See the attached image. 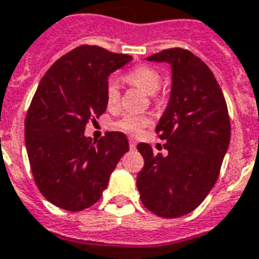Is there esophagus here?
I'll return each instance as SVG.
<instances>
[{"instance_id": "obj_1", "label": "esophagus", "mask_w": 259, "mask_h": 259, "mask_svg": "<svg viewBox=\"0 0 259 259\" xmlns=\"http://www.w3.org/2000/svg\"><path fill=\"white\" fill-rule=\"evenodd\" d=\"M129 146H130V148H132V150H134V148L137 147V141H136V139L130 138L129 139Z\"/></svg>"}]
</instances>
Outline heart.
I'll return each instance as SVG.
<instances>
[{
    "label": "heart",
    "mask_w": 259,
    "mask_h": 259,
    "mask_svg": "<svg viewBox=\"0 0 259 259\" xmlns=\"http://www.w3.org/2000/svg\"><path fill=\"white\" fill-rule=\"evenodd\" d=\"M123 79L129 82L133 86H137L142 89L143 91L147 92L148 95H154L156 94L161 87V74L151 66L147 65H141L130 71H127L123 76ZM120 86L114 78H109L105 86V100L109 108H116L120 104ZM151 123V118L142 114H125L118 120L117 126L120 127L123 132L129 133V134H138L142 132L143 127Z\"/></svg>",
    "instance_id": "b5f03b06"
}]
</instances>
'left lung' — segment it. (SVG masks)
Segmentation results:
<instances>
[{
    "label": "left lung",
    "mask_w": 259,
    "mask_h": 259,
    "mask_svg": "<svg viewBox=\"0 0 259 259\" xmlns=\"http://www.w3.org/2000/svg\"><path fill=\"white\" fill-rule=\"evenodd\" d=\"M168 62L172 90L156 133L167 139V155L154 154L139 143L145 165L137 188L145 207L161 218H179L203 202L219 177L231 139L228 108L210 67L183 48H170L147 57Z\"/></svg>",
    "instance_id": "8db88e82"
}]
</instances>
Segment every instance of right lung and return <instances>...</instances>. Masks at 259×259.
<instances>
[{
  "label": "right lung",
  "instance_id": "obj_1",
  "mask_svg": "<svg viewBox=\"0 0 259 259\" xmlns=\"http://www.w3.org/2000/svg\"><path fill=\"white\" fill-rule=\"evenodd\" d=\"M132 61L96 46H80L49 67L32 98L24 141L36 186L51 203L82 211L100 199L109 176L129 151L126 136L84 137L89 121L107 109L108 76Z\"/></svg>",
  "mask_w": 259,
  "mask_h": 259
}]
</instances>
